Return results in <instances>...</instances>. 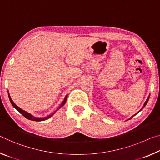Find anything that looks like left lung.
Returning a JSON list of instances; mask_svg holds the SVG:
<instances>
[{"instance_id": "8db88e82", "label": "left lung", "mask_w": 160, "mask_h": 160, "mask_svg": "<svg viewBox=\"0 0 160 160\" xmlns=\"http://www.w3.org/2000/svg\"><path fill=\"white\" fill-rule=\"evenodd\" d=\"M149 98H148V100H146V102H144V106H145V105H147V103H148V100H149ZM144 107H143V108H144ZM142 109H141V110H139V111H141V110H142Z\"/></svg>"}]
</instances>
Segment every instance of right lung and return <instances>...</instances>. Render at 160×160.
<instances>
[{
	"label": "right lung",
	"mask_w": 160,
	"mask_h": 160,
	"mask_svg": "<svg viewBox=\"0 0 160 160\" xmlns=\"http://www.w3.org/2000/svg\"><path fill=\"white\" fill-rule=\"evenodd\" d=\"M8 97H9V100H10V101H11V104H12V105L13 106V107L16 109V110L18 111V112L21 114V115H23L25 118H27V119H28V120H32V121H43V120H47V119H48L49 118H50V117H51L52 115H54V113L56 112V111H55V112H53L52 114H51V115H48V116H47V117H45V118H35V117H32L31 115H30L29 113H28V112H25L24 110H21V108H18V106L16 105V104H15L13 102H12V100H11V97H10V95H9V94H8ZM66 100H67V96L66 97H65V100H63V102H62V104L61 105H60V106L59 108H58V109L59 108H60L62 107V106H63L64 105V104L66 102Z\"/></svg>",
	"instance_id": "1"
}]
</instances>
